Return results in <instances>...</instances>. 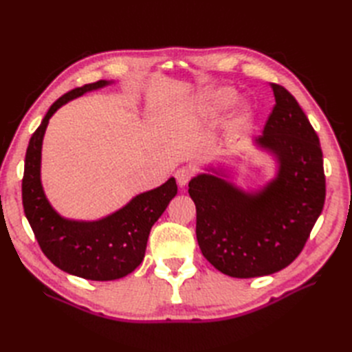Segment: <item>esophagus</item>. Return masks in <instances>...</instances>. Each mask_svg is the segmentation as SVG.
<instances>
[{"mask_svg": "<svg viewBox=\"0 0 352 352\" xmlns=\"http://www.w3.org/2000/svg\"><path fill=\"white\" fill-rule=\"evenodd\" d=\"M192 175H194L192 168H189V167H182V168L176 170L175 177H176V180H177L179 186H185V185L189 182V180H190V177H192Z\"/></svg>", "mask_w": 352, "mask_h": 352, "instance_id": "34e87169", "label": "esophagus"}]
</instances>
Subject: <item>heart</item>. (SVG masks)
Here are the masks:
<instances>
[{"label":"heart","instance_id":"1","mask_svg":"<svg viewBox=\"0 0 352 352\" xmlns=\"http://www.w3.org/2000/svg\"><path fill=\"white\" fill-rule=\"evenodd\" d=\"M236 98H238V92L233 88H230V87L219 88L216 91H212L211 94H208V97L206 100L207 109L210 111L223 110V109H226V107H229V105L235 102ZM243 111L247 113L248 107H243Z\"/></svg>","mask_w":352,"mask_h":352}]
</instances>
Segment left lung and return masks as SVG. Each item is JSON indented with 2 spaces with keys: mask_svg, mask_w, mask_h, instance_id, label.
<instances>
[{
  "mask_svg": "<svg viewBox=\"0 0 352 352\" xmlns=\"http://www.w3.org/2000/svg\"><path fill=\"white\" fill-rule=\"evenodd\" d=\"M270 87L276 104L255 144L278 160L276 177L250 194L202 173L188 189L197 207L202 255L219 272L239 279L287 267L302 251L326 198L318 136L294 95L278 83Z\"/></svg>",
  "mask_w": 352,
  "mask_h": 352,
  "instance_id": "8db88e82",
  "label": "left lung"
}]
</instances>
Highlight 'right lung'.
I'll return each mask as SVG.
<instances>
[{
	"label": "right lung",
	"instance_id": "1",
	"mask_svg": "<svg viewBox=\"0 0 352 352\" xmlns=\"http://www.w3.org/2000/svg\"><path fill=\"white\" fill-rule=\"evenodd\" d=\"M109 83L83 85L51 105L29 141L22 179L23 210L42 252L56 267L88 280H114L132 273L144 260L153 225L177 194L176 180L170 177L97 221L69 220L50 206L41 185V148L51 116L67 101Z\"/></svg>",
	"mask_w": 352,
	"mask_h": 352
}]
</instances>
